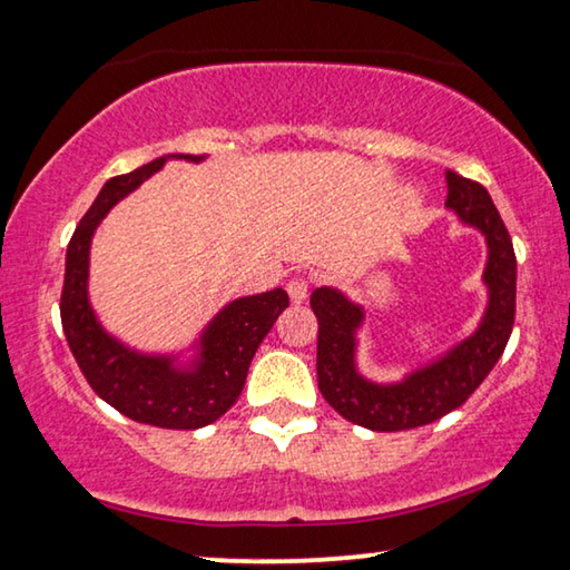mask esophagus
I'll return each instance as SVG.
<instances>
[{"instance_id":"1","label":"esophagus","mask_w":570,"mask_h":570,"mask_svg":"<svg viewBox=\"0 0 570 570\" xmlns=\"http://www.w3.org/2000/svg\"><path fill=\"white\" fill-rule=\"evenodd\" d=\"M308 279L305 277H295V279H291V283H287V295H291V301L293 303H303L305 297H308Z\"/></svg>"}]
</instances>
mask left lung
<instances>
[{
	"mask_svg": "<svg viewBox=\"0 0 570 570\" xmlns=\"http://www.w3.org/2000/svg\"><path fill=\"white\" fill-rule=\"evenodd\" d=\"M445 208L487 239V267L481 279L489 301L474 334L400 382H372L356 366V331L366 318L362 305L348 301L336 287H315L311 295V308L318 318L315 366L321 395L348 423L370 431H410L461 407L494 370L512 334L518 259L510 232L484 186L453 170H445Z\"/></svg>",
	"mask_w": 570,
	"mask_h": 570,
	"instance_id": "left-lung-1",
	"label": "left lung"
}]
</instances>
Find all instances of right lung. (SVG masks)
<instances>
[{"label":"right lung","instance_id":"add662e5","mask_svg":"<svg viewBox=\"0 0 570 570\" xmlns=\"http://www.w3.org/2000/svg\"><path fill=\"white\" fill-rule=\"evenodd\" d=\"M168 160L200 163L204 155H165L104 183L68 244L60 321L86 382L104 402L137 423L196 431L222 417L242 395L252 356L291 301L283 287L236 297L200 331L190 362H180L178 354L137 352L107 334L89 301L94 232L121 198Z\"/></svg>","mask_w":570,"mask_h":570}]
</instances>
